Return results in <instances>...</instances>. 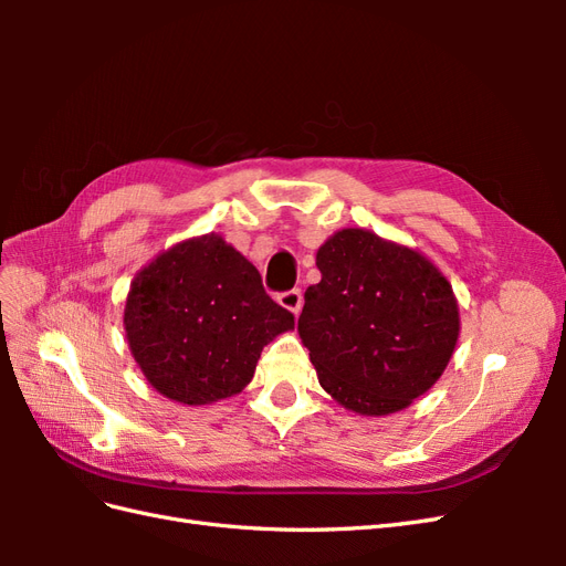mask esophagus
I'll return each mask as SVG.
<instances>
[{"instance_id":"1","label":"esophagus","mask_w":566,"mask_h":566,"mask_svg":"<svg viewBox=\"0 0 566 566\" xmlns=\"http://www.w3.org/2000/svg\"><path fill=\"white\" fill-rule=\"evenodd\" d=\"M279 304L285 306V310H290L293 314H300V310H302V290L300 287L285 290V293L279 295Z\"/></svg>"}]
</instances>
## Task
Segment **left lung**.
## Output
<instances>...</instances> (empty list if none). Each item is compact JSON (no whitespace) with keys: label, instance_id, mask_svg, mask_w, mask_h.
Segmentation results:
<instances>
[{"label":"left lung","instance_id":"1","mask_svg":"<svg viewBox=\"0 0 566 566\" xmlns=\"http://www.w3.org/2000/svg\"><path fill=\"white\" fill-rule=\"evenodd\" d=\"M297 331L321 387L361 416H387L430 389L460 331L449 281L416 250L342 229L316 254Z\"/></svg>","mask_w":566,"mask_h":566}]
</instances>
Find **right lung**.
Listing matches in <instances>:
<instances>
[{
    "label": "right lung",
    "instance_id": "right-lung-1",
    "mask_svg": "<svg viewBox=\"0 0 566 566\" xmlns=\"http://www.w3.org/2000/svg\"><path fill=\"white\" fill-rule=\"evenodd\" d=\"M245 256L210 233L163 252L134 279L129 349L167 399L200 406L241 391L264 345L293 328Z\"/></svg>",
    "mask_w": 566,
    "mask_h": 566
}]
</instances>
